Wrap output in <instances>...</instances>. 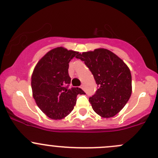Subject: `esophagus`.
Instances as JSON below:
<instances>
[{
    "instance_id": "1",
    "label": "esophagus",
    "mask_w": 158,
    "mask_h": 158,
    "mask_svg": "<svg viewBox=\"0 0 158 158\" xmlns=\"http://www.w3.org/2000/svg\"><path fill=\"white\" fill-rule=\"evenodd\" d=\"M81 89H83V90H84V89H85V88H84V85H81Z\"/></svg>"
}]
</instances>
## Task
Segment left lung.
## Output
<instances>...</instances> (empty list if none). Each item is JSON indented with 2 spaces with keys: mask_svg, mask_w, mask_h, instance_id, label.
<instances>
[{
  "mask_svg": "<svg viewBox=\"0 0 158 158\" xmlns=\"http://www.w3.org/2000/svg\"><path fill=\"white\" fill-rule=\"evenodd\" d=\"M76 58L84 61L98 86L95 94L89 98L94 112L104 118L118 114L132 93V76L127 64L104 48L79 54Z\"/></svg>",
  "mask_w": 158,
  "mask_h": 158,
  "instance_id": "8db88e82",
  "label": "left lung"
}]
</instances>
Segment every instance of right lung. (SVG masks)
I'll return each instance as SVG.
<instances>
[{
	"mask_svg": "<svg viewBox=\"0 0 158 158\" xmlns=\"http://www.w3.org/2000/svg\"><path fill=\"white\" fill-rule=\"evenodd\" d=\"M79 52L59 47L51 50L36 64L31 75L32 95L49 118L61 119L74 108L76 97L85 94L80 88L69 89V63Z\"/></svg>",
	"mask_w": 158,
	"mask_h": 158,
	"instance_id": "right-lung-1",
	"label": "right lung"
}]
</instances>
